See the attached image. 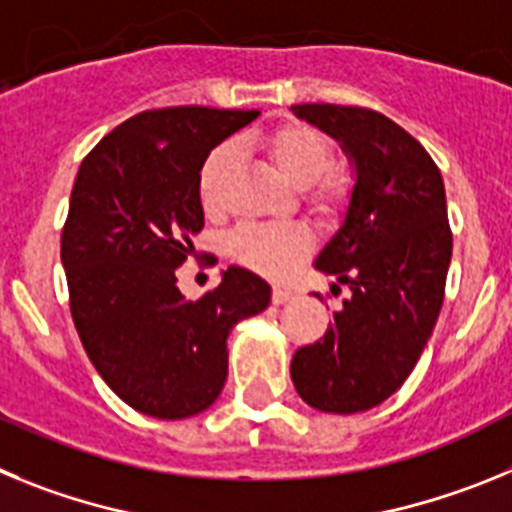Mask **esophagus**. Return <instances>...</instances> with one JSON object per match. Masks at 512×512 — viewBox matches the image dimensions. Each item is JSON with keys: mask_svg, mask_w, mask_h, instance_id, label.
<instances>
[{"mask_svg": "<svg viewBox=\"0 0 512 512\" xmlns=\"http://www.w3.org/2000/svg\"><path fill=\"white\" fill-rule=\"evenodd\" d=\"M292 300V292H289L287 287H274L271 289V302L274 305H284V302Z\"/></svg>", "mask_w": 512, "mask_h": 512, "instance_id": "1", "label": "esophagus"}]
</instances>
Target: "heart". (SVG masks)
<instances>
[{
	"label": "heart",
	"mask_w": 512,
	"mask_h": 512,
	"mask_svg": "<svg viewBox=\"0 0 512 512\" xmlns=\"http://www.w3.org/2000/svg\"><path fill=\"white\" fill-rule=\"evenodd\" d=\"M264 148L282 176L295 187H310L312 202L320 210H336L346 200V182L328 174L333 166V148L318 130L307 125H287L264 138ZM233 166V148L228 143L212 148L197 179L200 202L207 212L223 207L225 179ZM230 251L251 269L282 277L310 251V235L297 225H243L230 238Z\"/></svg>",
	"instance_id": "b5f03b06"
}]
</instances>
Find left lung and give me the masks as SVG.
<instances>
[{
  "instance_id": "obj_1",
  "label": "left lung",
  "mask_w": 512,
  "mask_h": 512,
  "mask_svg": "<svg viewBox=\"0 0 512 512\" xmlns=\"http://www.w3.org/2000/svg\"><path fill=\"white\" fill-rule=\"evenodd\" d=\"M292 112L341 143L356 184L341 228L315 259L351 297L320 341L297 348L289 374L310 408L364 413L410 377L441 312L451 264L443 179L418 140L382 112L343 104Z\"/></svg>"
}]
</instances>
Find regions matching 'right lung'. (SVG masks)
Masks as SVG:
<instances>
[{
    "instance_id": "right-lung-1",
    "label": "right lung",
    "mask_w": 512,
    "mask_h": 512,
    "mask_svg": "<svg viewBox=\"0 0 512 512\" xmlns=\"http://www.w3.org/2000/svg\"><path fill=\"white\" fill-rule=\"evenodd\" d=\"M256 115L200 104L140 112L79 166L61 233L71 318L99 377L138 413L182 420L210 408L228 377L230 330L271 300L241 266L194 302L176 287L205 228L207 153Z\"/></svg>"
}]
</instances>
